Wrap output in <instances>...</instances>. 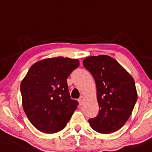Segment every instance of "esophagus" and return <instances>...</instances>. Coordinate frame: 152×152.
Wrapping results in <instances>:
<instances>
[{
    "mask_svg": "<svg viewBox=\"0 0 152 152\" xmlns=\"http://www.w3.org/2000/svg\"><path fill=\"white\" fill-rule=\"evenodd\" d=\"M78 102H79V103H80V105L83 104V102H84V97H83V95H81V96H80V98H79Z\"/></svg>",
    "mask_w": 152,
    "mask_h": 152,
    "instance_id": "1",
    "label": "esophagus"
}]
</instances>
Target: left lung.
I'll return each mask as SVG.
<instances>
[{
    "instance_id": "left-lung-1",
    "label": "left lung",
    "mask_w": 152,
    "mask_h": 152,
    "mask_svg": "<svg viewBox=\"0 0 152 152\" xmlns=\"http://www.w3.org/2000/svg\"><path fill=\"white\" fill-rule=\"evenodd\" d=\"M83 64L95 79L99 106L98 115L89 119V124L97 132H115L126 123L137 100L134 78L107 55L88 57Z\"/></svg>"
}]
</instances>
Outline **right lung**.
<instances>
[{
    "mask_svg": "<svg viewBox=\"0 0 152 152\" xmlns=\"http://www.w3.org/2000/svg\"><path fill=\"white\" fill-rule=\"evenodd\" d=\"M77 59L57 57L39 60L30 68L21 83L22 106L31 124L39 131H61L77 109L67 78L79 66Z\"/></svg>",
    "mask_w": 152,
    "mask_h": 152,
    "instance_id": "1",
    "label": "right lung"
}]
</instances>
